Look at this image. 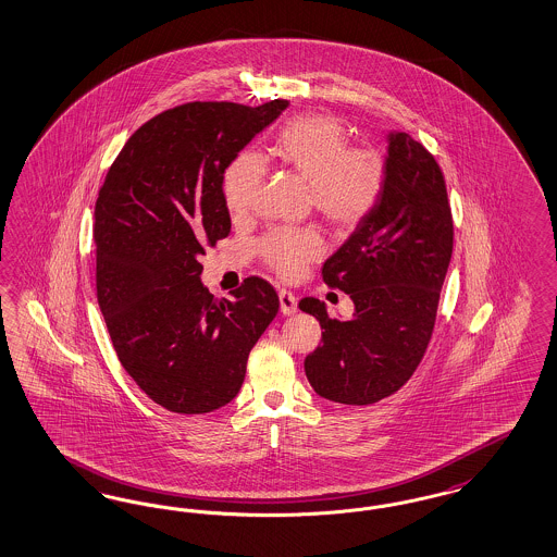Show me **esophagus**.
I'll list each match as a JSON object with an SVG mask.
<instances>
[{
  "label": "esophagus",
  "instance_id": "obj_1",
  "mask_svg": "<svg viewBox=\"0 0 557 557\" xmlns=\"http://www.w3.org/2000/svg\"><path fill=\"white\" fill-rule=\"evenodd\" d=\"M280 309L284 314H294L298 311V300L288 289H280Z\"/></svg>",
  "mask_w": 557,
  "mask_h": 557
}]
</instances>
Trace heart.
I'll use <instances>...</instances> for the list:
<instances>
[{"instance_id": "obj_1", "label": "heart", "mask_w": 557, "mask_h": 557, "mask_svg": "<svg viewBox=\"0 0 557 557\" xmlns=\"http://www.w3.org/2000/svg\"><path fill=\"white\" fill-rule=\"evenodd\" d=\"M273 153L311 184L317 213L335 227L352 230L375 211L387 178L385 157L373 147H352L334 115L309 113L289 120L275 138ZM261 180L259 157L245 151L232 159L222 180L223 202L232 215L250 209ZM257 250L275 273L296 277L325 252V245L311 227L280 225L261 236Z\"/></svg>"}]
</instances>
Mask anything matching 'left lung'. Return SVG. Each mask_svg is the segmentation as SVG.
Returning <instances> with one entry per match:
<instances>
[{
	"instance_id": "left-lung-1",
	"label": "left lung",
	"mask_w": 557,
	"mask_h": 557,
	"mask_svg": "<svg viewBox=\"0 0 557 557\" xmlns=\"http://www.w3.org/2000/svg\"><path fill=\"white\" fill-rule=\"evenodd\" d=\"M454 248L445 178L435 157L406 133L392 134L387 178L375 211L321 269L350 294L355 314L332 319L302 298L323 334L305 358L312 389L337 404L369 406L396 394L421 364L435 330Z\"/></svg>"
}]
</instances>
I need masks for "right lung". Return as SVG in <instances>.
<instances>
[{
  "mask_svg": "<svg viewBox=\"0 0 557 557\" xmlns=\"http://www.w3.org/2000/svg\"><path fill=\"white\" fill-rule=\"evenodd\" d=\"M288 101L259 108L193 101L157 113L113 159L95 202L97 302L117 360L170 412L205 414L234 400L250 348L280 311L273 286L248 275L234 300L200 284V257L230 234L225 168Z\"/></svg>",
  "mask_w": 557,
  "mask_h": 557,
  "instance_id": "add662e5",
  "label": "right lung"
}]
</instances>
